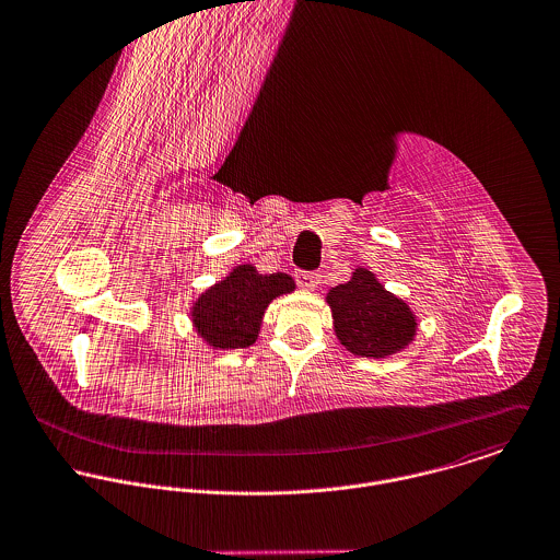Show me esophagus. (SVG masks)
<instances>
[{
  "instance_id": "esophagus-1",
  "label": "esophagus",
  "mask_w": 560,
  "mask_h": 560,
  "mask_svg": "<svg viewBox=\"0 0 560 560\" xmlns=\"http://www.w3.org/2000/svg\"><path fill=\"white\" fill-rule=\"evenodd\" d=\"M294 277H296L299 288H303V290H315L319 283V275L311 272V270H299Z\"/></svg>"
}]
</instances>
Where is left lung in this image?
<instances>
[{
	"label": "left lung",
	"mask_w": 560,
	"mask_h": 560,
	"mask_svg": "<svg viewBox=\"0 0 560 560\" xmlns=\"http://www.w3.org/2000/svg\"><path fill=\"white\" fill-rule=\"evenodd\" d=\"M335 332L352 354L384 359L406 348L417 330L412 311L388 294L370 270L359 268L352 279L326 296Z\"/></svg>",
	"instance_id": "1"
}]
</instances>
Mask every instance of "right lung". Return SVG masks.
I'll list each match as a JSON object with an SVG mask.
<instances>
[{"instance_id": "1", "label": "right lung", "mask_w": 560, "mask_h": 560, "mask_svg": "<svg viewBox=\"0 0 560 560\" xmlns=\"http://www.w3.org/2000/svg\"><path fill=\"white\" fill-rule=\"evenodd\" d=\"M292 290L294 279L285 272L259 275L253 266H238L195 303L192 322L214 348H247L257 339L268 303Z\"/></svg>"}]
</instances>
